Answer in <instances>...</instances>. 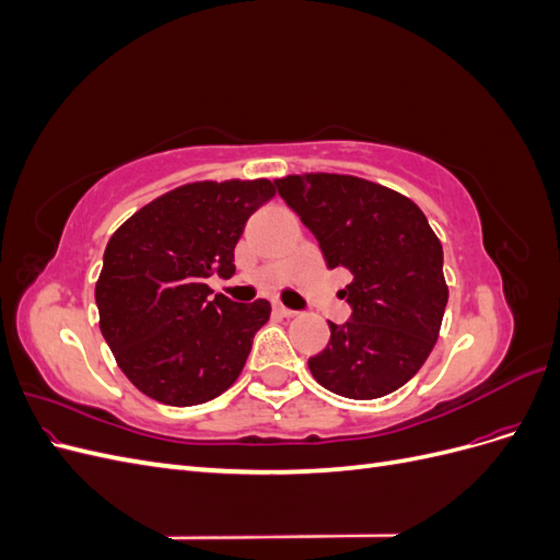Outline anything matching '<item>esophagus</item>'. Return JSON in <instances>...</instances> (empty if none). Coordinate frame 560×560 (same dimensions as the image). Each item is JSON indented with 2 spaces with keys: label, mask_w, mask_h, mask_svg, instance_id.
<instances>
[{
  "label": "esophagus",
  "mask_w": 560,
  "mask_h": 560,
  "mask_svg": "<svg viewBox=\"0 0 560 560\" xmlns=\"http://www.w3.org/2000/svg\"><path fill=\"white\" fill-rule=\"evenodd\" d=\"M273 311H276L280 317H294V315H296V311L282 306V303H273Z\"/></svg>",
  "instance_id": "obj_1"
}]
</instances>
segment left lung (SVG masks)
Masks as SVG:
<instances>
[{"mask_svg":"<svg viewBox=\"0 0 560 560\" xmlns=\"http://www.w3.org/2000/svg\"><path fill=\"white\" fill-rule=\"evenodd\" d=\"M317 238L329 268L352 282V315L329 322L327 348L308 360L313 378L348 399H378L411 381L436 343L448 301L444 249L413 200L352 175L276 179Z\"/></svg>","mask_w":560,"mask_h":560,"instance_id":"8db88e82","label":"left lung"}]
</instances>
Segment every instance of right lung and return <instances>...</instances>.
<instances>
[{"mask_svg": "<svg viewBox=\"0 0 560 560\" xmlns=\"http://www.w3.org/2000/svg\"><path fill=\"white\" fill-rule=\"evenodd\" d=\"M276 182H194L116 229L95 284L100 331L128 381L167 406L210 401L241 376L270 303L212 294L235 273L233 249Z\"/></svg>", "mask_w": 560, "mask_h": 560, "instance_id": "right-lung-1", "label": "right lung"}]
</instances>
